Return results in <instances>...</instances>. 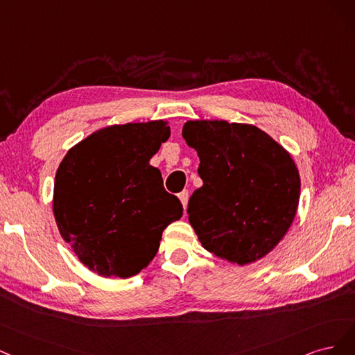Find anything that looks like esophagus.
I'll return each mask as SVG.
<instances>
[{"label": "esophagus", "mask_w": 355, "mask_h": 355, "mask_svg": "<svg viewBox=\"0 0 355 355\" xmlns=\"http://www.w3.org/2000/svg\"><path fill=\"white\" fill-rule=\"evenodd\" d=\"M178 199H180V200H181V203H182V208L186 209V207H187V202H189V191H187V190L181 191V193L178 194Z\"/></svg>", "instance_id": "1"}]
</instances>
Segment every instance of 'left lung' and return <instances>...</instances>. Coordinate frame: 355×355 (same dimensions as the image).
Listing matches in <instances>:
<instances>
[{
    "label": "left lung",
    "mask_w": 355,
    "mask_h": 355,
    "mask_svg": "<svg viewBox=\"0 0 355 355\" xmlns=\"http://www.w3.org/2000/svg\"><path fill=\"white\" fill-rule=\"evenodd\" d=\"M182 139L200 161L203 186L187 212L202 246L237 266L268 255L298 211L301 178L291 153L250 123L187 121Z\"/></svg>",
    "instance_id": "8db88e82"
}]
</instances>
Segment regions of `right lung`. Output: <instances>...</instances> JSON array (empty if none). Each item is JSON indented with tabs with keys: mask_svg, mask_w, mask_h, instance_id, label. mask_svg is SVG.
<instances>
[{
	"mask_svg": "<svg viewBox=\"0 0 355 355\" xmlns=\"http://www.w3.org/2000/svg\"><path fill=\"white\" fill-rule=\"evenodd\" d=\"M169 135L162 119L109 125L71 147L57 168V228L101 277L139 274L155 258L165 228L181 218V202L150 165Z\"/></svg>",
	"mask_w": 355,
	"mask_h": 355,
	"instance_id": "right-lung-1",
	"label": "right lung"
}]
</instances>
